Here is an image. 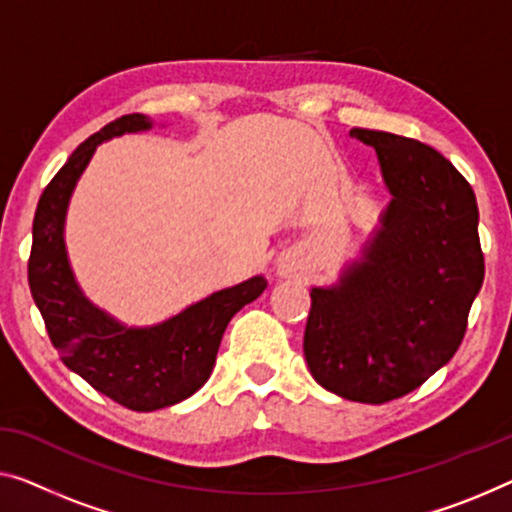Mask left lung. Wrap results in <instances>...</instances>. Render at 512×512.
<instances>
[{
  "instance_id": "left-lung-1",
  "label": "left lung",
  "mask_w": 512,
  "mask_h": 512,
  "mask_svg": "<svg viewBox=\"0 0 512 512\" xmlns=\"http://www.w3.org/2000/svg\"><path fill=\"white\" fill-rule=\"evenodd\" d=\"M375 147L391 204L363 257L312 287L303 354L345 400L402 398L451 361L485 278L478 204L451 160L411 137L352 128Z\"/></svg>"
}]
</instances>
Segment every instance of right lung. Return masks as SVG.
<instances>
[{"instance_id": "1", "label": "right lung", "mask_w": 512, "mask_h": 512, "mask_svg": "<svg viewBox=\"0 0 512 512\" xmlns=\"http://www.w3.org/2000/svg\"><path fill=\"white\" fill-rule=\"evenodd\" d=\"M151 119L126 114L87 137L45 186L34 216L29 289L66 368L121 407L154 411L200 391L209 379L223 333L243 305L266 289L264 276L213 292L165 322L135 329L96 308L68 264L64 223L73 188L96 147L124 133L149 131Z\"/></svg>"}]
</instances>
